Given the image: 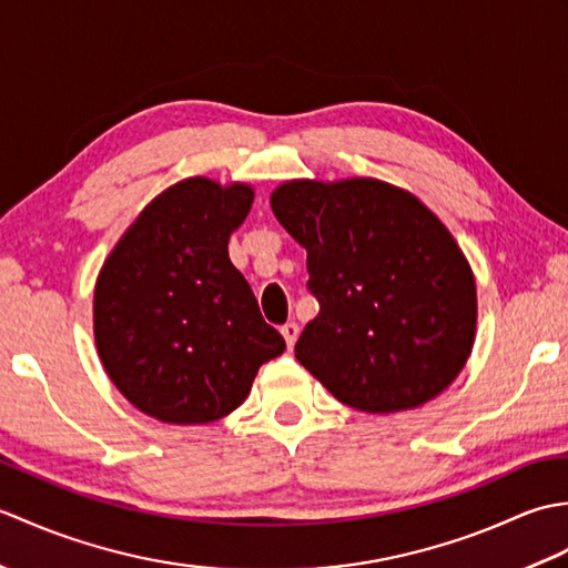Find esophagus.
I'll return each mask as SVG.
<instances>
[{
  "instance_id": "esophagus-1",
  "label": "esophagus",
  "mask_w": 568,
  "mask_h": 568,
  "mask_svg": "<svg viewBox=\"0 0 568 568\" xmlns=\"http://www.w3.org/2000/svg\"><path fill=\"white\" fill-rule=\"evenodd\" d=\"M297 324L295 322H285L283 327H281V334L285 336V344H287V348H293V344H295V339H297Z\"/></svg>"
}]
</instances>
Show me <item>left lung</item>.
Here are the masks:
<instances>
[{"mask_svg":"<svg viewBox=\"0 0 568 568\" xmlns=\"http://www.w3.org/2000/svg\"><path fill=\"white\" fill-rule=\"evenodd\" d=\"M271 207L307 248V291L320 303L295 344L300 364L364 413L439 395L474 346L476 283L437 216L371 178L295 180Z\"/></svg>","mask_w":568,"mask_h":568,"instance_id":"1","label":"left lung"}]
</instances>
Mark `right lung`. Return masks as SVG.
I'll return each instance as SVG.
<instances>
[{"mask_svg": "<svg viewBox=\"0 0 568 568\" xmlns=\"http://www.w3.org/2000/svg\"><path fill=\"white\" fill-rule=\"evenodd\" d=\"M248 185L190 178L155 197L119 241L94 287V339L131 405L171 425L232 413L285 339L265 324L229 261Z\"/></svg>", "mask_w": 568, "mask_h": 568, "instance_id": "add662e5", "label": "right lung"}]
</instances>
